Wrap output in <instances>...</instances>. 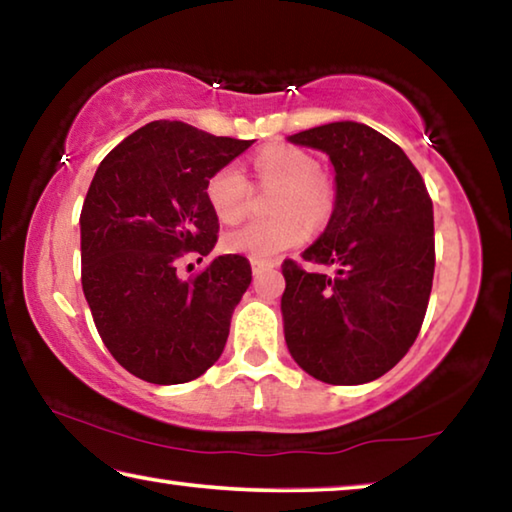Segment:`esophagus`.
<instances>
[{
	"label": "esophagus",
	"instance_id": "obj_1",
	"mask_svg": "<svg viewBox=\"0 0 512 512\" xmlns=\"http://www.w3.org/2000/svg\"><path fill=\"white\" fill-rule=\"evenodd\" d=\"M250 264H253V273H255V275H257V273H262L264 268L268 266V264H264V262H250Z\"/></svg>",
	"mask_w": 512,
	"mask_h": 512
}]
</instances>
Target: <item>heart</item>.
Masks as SVG:
<instances>
[{"label": "heart", "instance_id": "heart-1", "mask_svg": "<svg viewBox=\"0 0 512 512\" xmlns=\"http://www.w3.org/2000/svg\"><path fill=\"white\" fill-rule=\"evenodd\" d=\"M255 171L262 183L282 187L273 205L277 216L248 221L241 228L230 230L223 237V248L253 262H268L305 241L307 225H323L332 214L334 196L325 180L316 176V162L305 151L291 146H268L259 151ZM205 194L212 212L223 223L239 221L248 210V183L235 164L216 171L207 180Z\"/></svg>", "mask_w": 512, "mask_h": 512}]
</instances>
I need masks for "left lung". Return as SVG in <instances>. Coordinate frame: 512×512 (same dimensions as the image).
<instances>
[{
  "mask_svg": "<svg viewBox=\"0 0 512 512\" xmlns=\"http://www.w3.org/2000/svg\"><path fill=\"white\" fill-rule=\"evenodd\" d=\"M334 167V210L302 259L284 262V339L293 361L325 384H366L418 336L433 282V205L406 153L359 121L289 135Z\"/></svg>",
  "mask_w": 512,
  "mask_h": 512,
  "instance_id": "left-lung-1",
  "label": "left lung"
}]
</instances>
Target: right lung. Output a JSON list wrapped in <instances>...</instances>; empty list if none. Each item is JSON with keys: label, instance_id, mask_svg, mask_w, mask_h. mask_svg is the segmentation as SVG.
<instances>
[{"label": "right lung", "instance_id": "right-lung-1", "mask_svg": "<svg viewBox=\"0 0 512 512\" xmlns=\"http://www.w3.org/2000/svg\"><path fill=\"white\" fill-rule=\"evenodd\" d=\"M253 142L160 119L94 173L81 210L83 293L112 357L149 384L201 377L225 348L250 262L219 255L194 280H180L176 266L212 253L219 219L205 185Z\"/></svg>", "mask_w": 512, "mask_h": 512}]
</instances>
